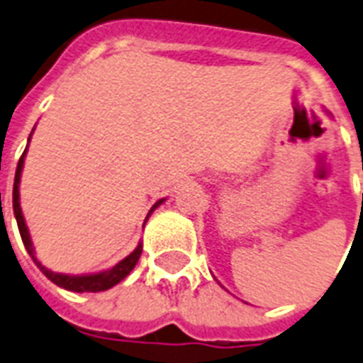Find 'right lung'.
<instances>
[{"instance_id":"right-lung-1","label":"right lung","mask_w":363,"mask_h":363,"mask_svg":"<svg viewBox=\"0 0 363 363\" xmlns=\"http://www.w3.org/2000/svg\"><path fill=\"white\" fill-rule=\"evenodd\" d=\"M24 156H26V150H24V154L20 156L18 165H16V175H14L13 211H14V216H16V224H18L20 238H22V242H24L26 250H28V254L31 256V259L35 262L37 267H39V269L45 273V277H47V279H50L54 284H58V286L65 288V290H71V292H104V290H109V288H113L121 281H124L125 277L131 273V269L135 267L137 259H139V256H141V252H143V245H137L135 250H133L130 256H125L122 262H118L115 267H111L109 271H104V273H96V275H77V277L75 275H62V273H54V271L47 269L45 265H41V262L35 258V252H33V245H31L30 233H28V228H26L24 216H22V209H20V201H18L20 199L18 184H20V175H22V165H24ZM162 201H164V199H160L158 203H154V207L150 209V213H152V211L156 209V207H158ZM150 213H148V215H150Z\"/></svg>"}]
</instances>
